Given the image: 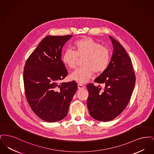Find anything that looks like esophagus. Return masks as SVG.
Returning a JSON list of instances; mask_svg holds the SVG:
<instances>
[{"mask_svg": "<svg viewBox=\"0 0 154 154\" xmlns=\"http://www.w3.org/2000/svg\"><path fill=\"white\" fill-rule=\"evenodd\" d=\"M85 86L84 85H82V84H78V88L79 89H84L85 88Z\"/></svg>", "mask_w": 154, "mask_h": 154, "instance_id": "esophagus-1", "label": "esophagus"}]
</instances>
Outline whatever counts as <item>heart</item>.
<instances>
[{
  "label": "heart",
  "instance_id": "1",
  "mask_svg": "<svg viewBox=\"0 0 154 154\" xmlns=\"http://www.w3.org/2000/svg\"><path fill=\"white\" fill-rule=\"evenodd\" d=\"M74 51L66 50L62 56L63 63L69 69L76 66L78 57L85 56L82 65L70 75V79L80 83H85L92 77L94 72L102 73L109 65L110 50L102 44L89 37L77 40L73 44Z\"/></svg>",
  "mask_w": 154,
  "mask_h": 154
}]
</instances>
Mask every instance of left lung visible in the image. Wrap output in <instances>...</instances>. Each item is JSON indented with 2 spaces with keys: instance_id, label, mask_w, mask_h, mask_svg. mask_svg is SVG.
Returning <instances> with one entry per match:
<instances>
[{
  "instance_id": "1",
  "label": "left lung",
  "mask_w": 154,
  "mask_h": 154,
  "mask_svg": "<svg viewBox=\"0 0 154 154\" xmlns=\"http://www.w3.org/2000/svg\"><path fill=\"white\" fill-rule=\"evenodd\" d=\"M113 45L112 55L107 69L95 82L104 88L90 83L87 107L91 116L100 121H110L118 116L129 102L135 85L136 76L132 60L123 46L109 36Z\"/></svg>"
}]
</instances>
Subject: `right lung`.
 Segmentation results:
<instances>
[{
    "label": "right lung",
    "mask_w": 154,
    "mask_h": 154,
    "mask_svg": "<svg viewBox=\"0 0 154 154\" xmlns=\"http://www.w3.org/2000/svg\"><path fill=\"white\" fill-rule=\"evenodd\" d=\"M72 36L45 37L24 67L26 100L37 116L46 122H57L66 117L77 89L74 81L59 82L67 75L61 59L62 49Z\"/></svg>",
    "instance_id": "add662e5"
}]
</instances>
